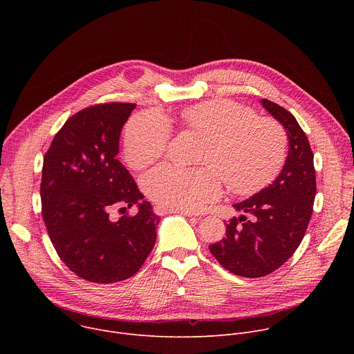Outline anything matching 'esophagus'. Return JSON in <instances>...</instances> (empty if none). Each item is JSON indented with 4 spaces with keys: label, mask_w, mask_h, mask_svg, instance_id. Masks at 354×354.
Returning <instances> with one entry per match:
<instances>
[{
    "label": "esophagus",
    "mask_w": 354,
    "mask_h": 354,
    "mask_svg": "<svg viewBox=\"0 0 354 354\" xmlns=\"http://www.w3.org/2000/svg\"><path fill=\"white\" fill-rule=\"evenodd\" d=\"M154 212L157 213V214H164V213H171V212H174V210H171V209H168V207H165V206H154ZM178 213H180V214H183V216H187V217H192V216H197V214H194V213H192V212H178Z\"/></svg>",
    "instance_id": "obj_1"
}]
</instances>
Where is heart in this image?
I'll use <instances>...</instances> for the list:
<instances>
[{
	"mask_svg": "<svg viewBox=\"0 0 354 354\" xmlns=\"http://www.w3.org/2000/svg\"><path fill=\"white\" fill-rule=\"evenodd\" d=\"M183 122L207 144L201 153L203 168L162 164L147 174L142 186L157 203L183 212H200L221 196V178L235 193H250L270 182L281 168L287 138L272 119L231 100H214L189 108ZM171 126L165 116L147 112L126 127L123 154L130 167L145 168L167 149Z\"/></svg>",
	"mask_w": 354,
	"mask_h": 354,
	"instance_id": "b5f03b06",
	"label": "heart"
}]
</instances>
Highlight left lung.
Masks as SVG:
<instances>
[{"label":"left lung","mask_w":354,"mask_h":354,"mask_svg":"<svg viewBox=\"0 0 354 354\" xmlns=\"http://www.w3.org/2000/svg\"><path fill=\"white\" fill-rule=\"evenodd\" d=\"M261 104L287 133L286 162L269 186L232 205L242 214L232 217L225 236L209 246L224 269L243 277L266 276L292 257L306 235L317 194L314 154L306 133L284 108L268 99Z\"/></svg>","instance_id":"left-lung-1"}]
</instances>
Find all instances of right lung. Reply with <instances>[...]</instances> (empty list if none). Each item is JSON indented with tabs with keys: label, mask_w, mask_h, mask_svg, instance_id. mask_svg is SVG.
Listing matches in <instances>:
<instances>
[{
	"label": "right lung",
	"mask_w": 354,
	"mask_h": 354,
	"mask_svg": "<svg viewBox=\"0 0 354 354\" xmlns=\"http://www.w3.org/2000/svg\"><path fill=\"white\" fill-rule=\"evenodd\" d=\"M134 104L89 106L71 116L43 160L41 216L66 266L92 283L131 277L157 239L160 217L118 160L120 133ZM138 214L113 221L116 207Z\"/></svg>",
	"instance_id": "add662e5"
}]
</instances>
